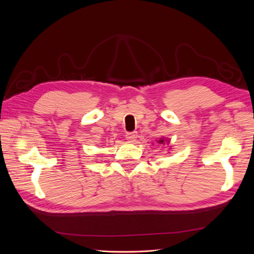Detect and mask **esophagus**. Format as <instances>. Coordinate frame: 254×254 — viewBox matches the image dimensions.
<instances>
[{"label": "esophagus", "mask_w": 254, "mask_h": 254, "mask_svg": "<svg viewBox=\"0 0 254 254\" xmlns=\"http://www.w3.org/2000/svg\"><path fill=\"white\" fill-rule=\"evenodd\" d=\"M125 136H126V139H127L129 142H135L136 137H137V132H136V131L127 132Z\"/></svg>", "instance_id": "esophagus-1"}]
</instances>
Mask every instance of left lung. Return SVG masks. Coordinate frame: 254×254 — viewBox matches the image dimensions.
Returning <instances> with one entry per match:
<instances>
[{"instance_id":"1","label":"left lung","mask_w":254,"mask_h":254,"mask_svg":"<svg viewBox=\"0 0 254 254\" xmlns=\"http://www.w3.org/2000/svg\"><path fill=\"white\" fill-rule=\"evenodd\" d=\"M165 142L170 143V141L166 140V139H164V137H161V139L158 141V143H159V144H165Z\"/></svg>"}]
</instances>
